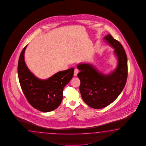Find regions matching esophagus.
Listing matches in <instances>:
<instances>
[{
  "label": "esophagus",
  "instance_id": "34e87169",
  "mask_svg": "<svg viewBox=\"0 0 146 146\" xmlns=\"http://www.w3.org/2000/svg\"><path fill=\"white\" fill-rule=\"evenodd\" d=\"M79 72V70L78 68H75V70H74V76H76L77 74H78V73Z\"/></svg>",
  "mask_w": 146,
  "mask_h": 146
}]
</instances>
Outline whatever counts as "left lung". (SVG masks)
I'll use <instances>...</instances> for the list:
<instances>
[{
    "label": "left lung",
    "instance_id": "obj_1",
    "mask_svg": "<svg viewBox=\"0 0 146 146\" xmlns=\"http://www.w3.org/2000/svg\"><path fill=\"white\" fill-rule=\"evenodd\" d=\"M104 39L114 49L117 66L112 72L105 75L89 64H79L80 71L78 77L80 80L79 90L82 100L93 108H104L119 96L127 82V56L119 42L108 34Z\"/></svg>",
    "mask_w": 146,
    "mask_h": 146
}]
</instances>
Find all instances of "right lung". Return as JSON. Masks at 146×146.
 Wrapping results in <instances>:
<instances>
[{"mask_svg":"<svg viewBox=\"0 0 146 146\" xmlns=\"http://www.w3.org/2000/svg\"><path fill=\"white\" fill-rule=\"evenodd\" d=\"M26 45L20 54L18 63L19 82L23 92L34 108L49 112L60 105L64 86L70 81L74 68L58 72L47 79L38 78L27 67L24 60Z\"/></svg>","mask_w":146,"mask_h":146,"instance_id":"right-lung-1","label":"right lung"}]
</instances>
